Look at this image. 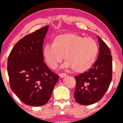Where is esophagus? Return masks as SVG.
<instances>
[{
    "label": "esophagus",
    "instance_id": "1",
    "mask_svg": "<svg viewBox=\"0 0 123 123\" xmlns=\"http://www.w3.org/2000/svg\"><path fill=\"white\" fill-rule=\"evenodd\" d=\"M67 76V74L65 73H62L60 74V77H61V78H62V77H65V76Z\"/></svg>",
    "mask_w": 123,
    "mask_h": 123
}]
</instances>
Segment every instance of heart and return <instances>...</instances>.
Wrapping results in <instances>:
<instances>
[{
    "instance_id": "1",
    "label": "heart",
    "mask_w": 123,
    "mask_h": 123,
    "mask_svg": "<svg viewBox=\"0 0 123 123\" xmlns=\"http://www.w3.org/2000/svg\"><path fill=\"white\" fill-rule=\"evenodd\" d=\"M99 46L91 37H84L74 33L61 35L54 38L53 44L44 46L43 56L50 68L55 69L62 60L63 67L72 68L75 72L81 73L92 66L98 55Z\"/></svg>"
}]
</instances>
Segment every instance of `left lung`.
Masks as SVG:
<instances>
[{"label": "left lung", "mask_w": 123, "mask_h": 123, "mask_svg": "<svg viewBox=\"0 0 123 123\" xmlns=\"http://www.w3.org/2000/svg\"><path fill=\"white\" fill-rule=\"evenodd\" d=\"M98 59L88 71L74 76V99L79 104L88 105L98 102L106 92L112 79V57L109 48L99 37Z\"/></svg>", "instance_id": "left-lung-1"}]
</instances>
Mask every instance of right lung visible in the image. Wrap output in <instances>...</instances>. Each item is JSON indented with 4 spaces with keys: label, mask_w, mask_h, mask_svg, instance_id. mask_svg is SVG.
<instances>
[{
    "label": "right lung",
    "mask_w": 123,
    "mask_h": 123,
    "mask_svg": "<svg viewBox=\"0 0 123 123\" xmlns=\"http://www.w3.org/2000/svg\"><path fill=\"white\" fill-rule=\"evenodd\" d=\"M49 25L26 35L8 55L7 72L10 88L22 102L33 106L47 104L58 75L43 61V44Z\"/></svg>",
    "instance_id": "1"
}]
</instances>
